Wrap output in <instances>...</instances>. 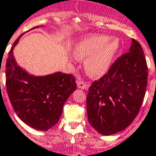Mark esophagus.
I'll return each mask as SVG.
<instances>
[{"label": "esophagus", "instance_id": "esophagus-1", "mask_svg": "<svg viewBox=\"0 0 156 156\" xmlns=\"http://www.w3.org/2000/svg\"><path fill=\"white\" fill-rule=\"evenodd\" d=\"M77 86L79 89H88L90 85L84 82L82 80H78L77 81Z\"/></svg>", "mask_w": 156, "mask_h": 156}]
</instances>
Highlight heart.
<instances>
[{"instance_id":"heart-1","label":"heart","mask_w":156,"mask_h":156,"mask_svg":"<svg viewBox=\"0 0 156 156\" xmlns=\"http://www.w3.org/2000/svg\"><path fill=\"white\" fill-rule=\"evenodd\" d=\"M104 35L88 36L78 42L74 48V54L78 59H85L87 74L98 77L106 73L120 47L118 40Z\"/></svg>"}]
</instances>
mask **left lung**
<instances>
[{"instance_id":"obj_1","label":"left lung","mask_w":156,"mask_h":156,"mask_svg":"<svg viewBox=\"0 0 156 156\" xmlns=\"http://www.w3.org/2000/svg\"><path fill=\"white\" fill-rule=\"evenodd\" d=\"M147 74L142 47L133 39L129 51L119 57L89 89L87 116L95 130L109 136L133 123L144 98Z\"/></svg>"}]
</instances>
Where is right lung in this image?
<instances>
[{
	"instance_id": "add662e5",
	"label": "right lung",
	"mask_w": 156,
	"mask_h": 156,
	"mask_svg": "<svg viewBox=\"0 0 156 156\" xmlns=\"http://www.w3.org/2000/svg\"><path fill=\"white\" fill-rule=\"evenodd\" d=\"M36 27H39L31 29ZM22 35L12 44L6 61L8 95L22 121L35 129L47 131L58 122L63 105L77 88L75 78L61 72L33 76L23 70L12 52Z\"/></svg>"
}]
</instances>
